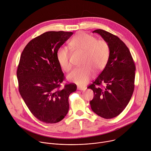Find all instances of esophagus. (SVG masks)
Here are the masks:
<instances>
[{
  "label": "esophagus",
  "mask_w": 151,
  "mask_h": 151,
  "mask_svg": "<svg viewBox=\"0 0 151 151\" xmlns=\"http://www.w3.org/2000/svg\"><path fill=\"white\" fill-rule=\"evenodd\" d=\"M77 88L79 90H85L86 89V88L84 87H78Z\"/></svg>",
  "instance_id": "obj_1"
}]
</instances>
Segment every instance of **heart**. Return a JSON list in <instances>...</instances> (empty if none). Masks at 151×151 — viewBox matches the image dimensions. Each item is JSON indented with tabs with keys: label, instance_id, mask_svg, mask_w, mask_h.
Returning <instances> with one entry per match:
<instances>
[{
	"label": "heart",
	"instance_id": "heart-1",
	"mask_svg": "<svg viewBox=\"0 0 151 151\" xmlns=\"http://www.w3.org/2000/svg\"><path fill=\"white\" fill-rule=\"evenodd\" d=\"M70 46L75 49L84 52L81 64L68 75L67 79L79 86L86 84L93 77L94 70L101 71L105 67L109 57V46L104 40H97L95 37L81 32L70 41ZM70 53L65 46L60 47L57 51V59L62 69L68 72L72 67Z\"/></svg>",
	"mask_w": 151,
	"mask_h": 151
}]
</instances>
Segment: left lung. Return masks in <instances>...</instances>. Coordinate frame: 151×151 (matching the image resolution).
<instances>
[{
  "mask_svg": "<svg viewBox=\"0 0 151 151\" xmlns=\"http://www.w3.org/2000/svg\"><path fill=\"white\" fill-rule=\"evenodd\" d=\"M99 34L109 46V57L103 71L87 88L94 92L90 102L92 111L104 119L119 115L128 104L134 89L135 65L126 45L117 36L102 29ZM104 83V88L96 85Z\"/></svg>",
  "mask_w": 151,
  "mask_h": 151,
  "instance_id": "1",
  "label": "left lung"
}]
</instances>
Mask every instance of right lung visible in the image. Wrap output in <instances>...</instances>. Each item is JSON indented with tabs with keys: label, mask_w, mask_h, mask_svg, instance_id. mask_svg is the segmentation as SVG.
Instances as JSON below:
<instances>
[{
	"label": "right lung",
	"mask_w": 151,
	"mask_h": 151,
	"mask_svg": "<svg viewBox=\"0 0 151 151\" xmlns=\"http://www.w3.org/2000/svg\"><path fill=\"white\" fill-rule=\"evenodd\" d=\"M72 32L49 31L32 39L23 49L17 70L19 90L32 114L46 123H55L67 115L68 96L76 90L75 84L61 88L64 73L57 51Z\"/></svg>",
	"instance_id": "1"
}]
</instances>
